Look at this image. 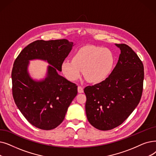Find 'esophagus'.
<instances>
[{"label":"esophagus","instance_id":"esophagus-1","mask_svg":"<svg viewBox=\"0 0 156 156\" xmlns=\"http://www.w3.org/2000/svg\"><path fill=\"white\" fill-rule=\"evenodd\" d=\"M78 92L79 93H82L83 92V88L82 86H78Z\"/></svg>","mask_w":156,"mask_h":156}]
</instances>
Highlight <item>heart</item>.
<instances>
[{
  "label": "heart",
  "instance_id": "heart-1",
  "mask_svg": "<svg viewBox=\"0 0 156 156\" xmlns=\"http://www.w3.org/2000/svg\"><path fill=\"white\" fill-rule=\"evenodd\" d=\"M113 65L114 57L110 50L87 46L78 50L73 60H65L61 68L65 76L69 80H78L83 70L87 80L98 83L109 76Z\"/></svg>",
  "mask_w": 156,
  "mask_h": 156
}]
</instances>
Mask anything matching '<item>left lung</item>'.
<instances>
[{
	"label": "left lung",
	"mask_w": 156,
	"mask_h": 156,
	"mask_svg": "<svg viewBox=\"0 0 156 156\" xmlns=\"http://www.w3.org/2000/svg\"><path fill=\"white\" fill-rule=\"evenodd\" d=\"M120 48L118 62L110 76L84 89L88 120L95 128L108 131L120 126L138 106L143 92L144 67L131 47Z\"/></svg>",
	"instance_id": "1"
}]
</instances>
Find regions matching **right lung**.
Segmentation results:
<instances>
[{
  "label": "right lung",
  "instance_id": "right-lung-1",
  "mask_svg": "<svg viewBox=\"0 0 156 156\" xmlns=\"http://www.w3.org/2000/svg\"><path fill=\"white\" fill-rule=\"evenodd\" d=\"M73 46V43L66 39L37 40L20 52L13 64L11 78L15 103L25 118L41 129L51 130L61 124L77 95V85L58 73ZM34 59L45 60L51 65L43 80L35 81L29 75V60Z\"/></svg>",
  "mask_w": 156,
  "mask_h": 156
}]
</instances>
